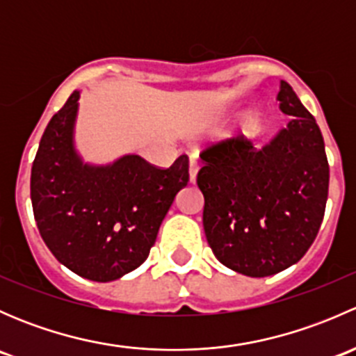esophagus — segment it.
Listing matches in <instances>:
<instances>
[{"label":"esophagus","mask_w":356,"mask_h":356,"mask_svg":"<svg viewBox=\"0 0 356 356\" xmlns=\"http://www.w3.org/2000/svg\"><path fill=\"white\" fill-rule=\"evenodd\" d=\"M198 170H200V163L196 158H191L189 160V182H196V175H198Z\"/></svg>","instance_id":"1"}]
</instances>
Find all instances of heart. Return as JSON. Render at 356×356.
<instances>
[{"label":"heart","mask_w":356,"mask_h":356,"mask_svg":"<svg viewBox=\"0 0 356 356\" xmlns=\"http://www.w3.org/2000/svg\"><path fill=\"white\" fill-rule=\"evenodd\" d=\"M245 124H246V125H250V124H251V122H250V118H246V122H245Z\"/></svg>","instance_id":"b5f03b06"}]
</instances>
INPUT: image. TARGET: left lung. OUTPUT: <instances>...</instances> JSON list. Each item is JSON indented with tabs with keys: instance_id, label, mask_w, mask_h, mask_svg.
Listing matches in <instances>:
<instances>
[{
	"instance_id": "1",
	"label": "left lung",
	"mask_w": 356,
	"mask_h": 356,
	"mask_svg": "<svg viewBox=\"0 0 356 356\" xmlns=\"http://www.w3.org/2000/svg\"><path fill=\"white\" fill-rule=\"evenodd\" d=\"M277 102L289 122L267 145L231 139L207 152L198 172L203 229L222 265L267 277L301 260L317 238L329 191L322 132L281 81Z\"/></svg>"
}]
</instances>
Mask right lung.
I'll return each instance as SVG.
<instances>
[{"label":"right lung","instance_id":"obj_1","mask_svg":"<svg viewBox=\"0 0 356 356\" xmlns=\"http://www.w3.org/2000/svg\"><path fill=\"white\" fill-rule=\"evenodd\" d=\"M75 89L42 134L31 172V200L42 241L68 270L96 282L124 277L148 258L158 229L188 186V156L153 167L129 153L89 163L75 146Z\"/></svg>","mask_w":356,"mask_h":356}]
</instances>
